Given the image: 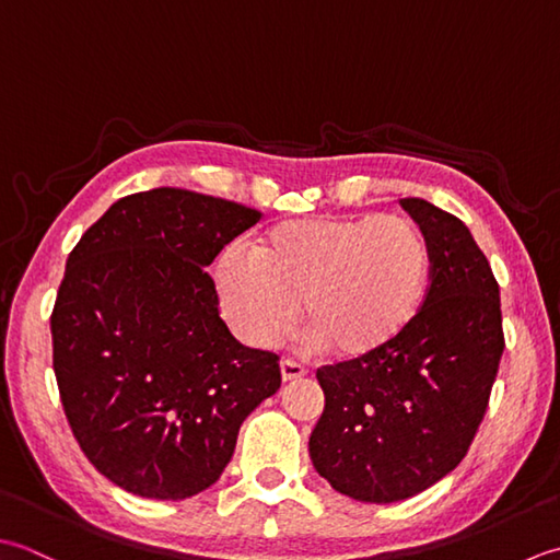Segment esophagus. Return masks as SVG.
<instances>
[{"label":"esophagus","mask_w":560,"mask_h":560,"mask_svg":"<svg viewBox=\"0 0 560 560\" xmlns=\"http://www.w3.org/2000/svg\"><path fill=\"white\" fill-rule=\"evenodd\" d=\"M280 372H282V382H294V380H300V376L306 374V368L300 362H294V360H282Z\"/></svg>","instance_id":"1"}]
</instances>
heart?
Instances as JSON below:
<instances>
[{"mask_svg": "<svg viewBox=\"0 0 560 560\" xmlns=\"http://www.w3.org/2000/svg\"><path fill=\"white\" fill-rule=\"evenodd\" d=\"M430 270L428 238L406 217L324 214L272 226L248 256L224 250L214 284L246 343H278L302 304L312 346L358 360L392 346L413 324Z\"/></svg>", "mask_w": 560, "mask_h": 560, "instance_id": "heart-1", "label": "heart"}]
</instances>
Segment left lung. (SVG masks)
Listing matches in <instances>:
<instances>
[{
    "instance_id": "obj_1",
    "label": "left lung",
    "mask_w": 560,
    "mask_h": 560,
    "mask_svg": "<svg viewBox=\"0 0 560 560\" xmlns=\"http://www.w3.org/2000/svg\"><path fill=\"white\" fill-rule=\"evenodd\" d=\"M401 208L430 246L423 306L392 346L316 372L326 406L310 438L314 469L330 488L380 505L456 469L505 350L498 282L469 226L420 198Z\"/></svg>"
}]
</instances>
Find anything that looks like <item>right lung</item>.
Segmentation results:
<instances>
[{
  "label": "right lung",
  "instance_id": "obj_1",
  "mask_svg": "<svg viewBox=\"0 0 560 560\" xmlns=\"http://www.w3.org/2000/svg\"><path fill=\"white\" fill-rule=\"evenodd\" d=\"M258 220L154 188L113 202L67 258L50 316L62 408L86 459L128 493L210 488L246 416L280 389L278 355L238 343L202 270Z\"/></svg>",
  "mask_w": 560,
  "mask_h": 560
}]
</instances>
